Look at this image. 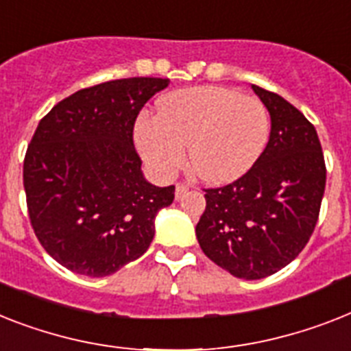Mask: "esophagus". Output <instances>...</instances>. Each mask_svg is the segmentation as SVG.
Masks as SVG:
<instances>
[{
	"instance_id": "1",
	"label": "esophagus",
	"mask_w": 351,
	"mask_h": 351,
	"mask_svg": "<svg viewBox=\"0 0 351 351\" xmlns=\"http://www.w3.org/2000/svg\"><path fill=\"white\" fill-rule=\"evenodd\" d=\"M187 193H189V185L178 184V185H176V189H175V198H176V200H182V198H184Z\"/></svg>"
}]
</instances>
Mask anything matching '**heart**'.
Wrapping results in <instances>:
<instances>
[{"label":"heart","instance_id":"heart-1","mask_svg":"<svg viewBox=\"0 0 351 351\" xmlns=\"http://www.w3.org/2000/svg\"><path fill=\"white\" fill-rule=\"evenodd\" d=\"M135 146L153 173L173 178L185 162L209 184H229L249 173L270 136V115L256 97L223 86H193L164 97L158 115L135 122Z\"/></svg>","mask_w":351,"mask_h":351}]
</instances>
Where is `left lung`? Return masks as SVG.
Here are the masks:
<instances>
[{
    "label": "left lung",
    "mask_w": 351,
    "mask_h": 351,
    "mask_svg": "<svg viewBox=\"0 0 351 351\" xmlns=\"http://www.w3.org/2000/svg\"><path fill=\"white\" fill-rule=\"evenodd\" d=\"M270 115L263 155L241 178L205 189L204 254L236 278L261 279L295 259L319 218L326 167L317 131L278 93L252 84Z\"/></svg>",
    "instance_id": "1"
}]
</instances>
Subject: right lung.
<instances>
[{
  "label": "right lung",
  "instance_id": "right-lung-1",
  "mask_svg": "<svg viewBox=\"0 0 351 351\" xmlns=\"http://www.w3.org/2000/svg\"><path fill=\"white\" fill-rule=\"evenodd\" d=\"M169 79L131 77L79 90L43 117L23 164L30 223L43 249L75 274L104 278L141 258L175 185L142 175L133 126Z\"/></svg>",
  "mask_w": 351,
  "mask_h": 351
}]
</instances>
